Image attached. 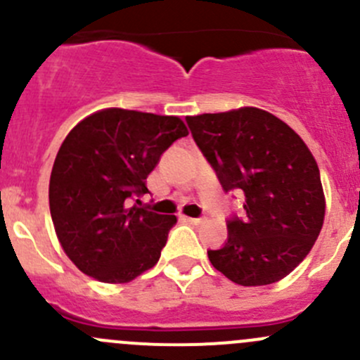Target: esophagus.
<instances>
[{
    "label": "esophagus",
    "mask_w": 360,
    "mask_h": 360,
    "mask_svg": "<svg viewBox=\"0 0 360 360\" xmlns=\"http://www.w3.org/2000/svg\"><path fill=\"white\" fill-rule=\"evenodd\" d=\"M183 219L186 221V223H190V224H200L202 223V217H186V216H183Z\"/></svg>",
    "instance_id": "1"
}]
</instances>
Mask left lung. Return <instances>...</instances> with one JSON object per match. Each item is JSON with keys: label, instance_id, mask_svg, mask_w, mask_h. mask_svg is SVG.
<instances>
[{"label": "left lung", "instance_id": "1", "mask_svg": "<svg viewBox=\"0 0 360 360\" xmlns=\"http://www.w3.org/2000/svg\"><path fill=\"white\" fill-rule=\"evenodd\" d=\"M186 123L223 190L245 198L244 217H228L223 248L207 250L212 266L240 285L284 278L324 223L314 155L288 123L257 108L186 116Z\"/></svg>", "mask_w": 360, "mask_h": 360}]
</instances>
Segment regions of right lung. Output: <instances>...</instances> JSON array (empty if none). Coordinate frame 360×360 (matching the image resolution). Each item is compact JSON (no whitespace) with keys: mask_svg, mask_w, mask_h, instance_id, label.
Returning <instances> with one entry per match:
<instances>
[{"mask_svg":"<svg viewBox=\"0 0 360 360\" xmlns=\"http://www.w3.org/2000/svg\"><path fill=\"white\" fill-rule=\"evenodd\" d=\"M186 136L177 116L120 108L94 112L68 134L50 176V214L83 274L123 284L158 263L176 216L130 202L148 193V174Z\"/></svg>","mask_w":360,"mask_h":360,"instance_id":"add662e5","label":"right lung"}]
</instances>
